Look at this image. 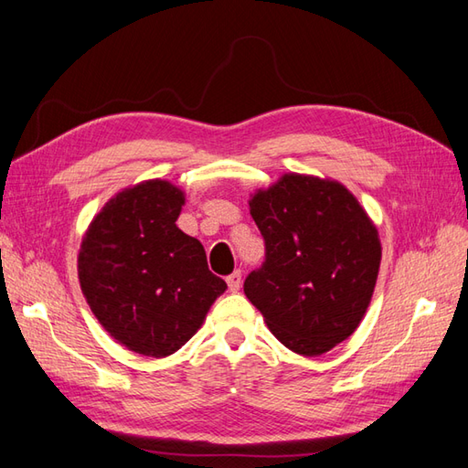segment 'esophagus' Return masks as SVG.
I'll list each match as a JSON object with an SVG mask.
<instances>
[{"label": "esophagus", "mask_w": 468, "mask_h": 468, "mask_svg": "<svg viewBox=\"0 0 468 468\" xmlns=\"http://www.w3.org/2000/svg\"><path fill=\"white\" fill-rule=\"evenodd\" d=\"M226 282H228V288H230V292H238V290H240V286H242V272H240V270H236V272L228 276Z\"/></svg>", "instance_id": "1"}]
</instances>
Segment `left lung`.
<instances>
[{
  "instance_id": "1",
  "label": "left lung",
  "mask_w": 468,
  "mask_h": 468,
  "mask_svg": "<svg viewBox=\"0 0 468 468\" xmlns=\"http://www.w3.org/2000/svg\"><path fill=\"white\" fill-rule=\"evenodd\" d=\"M250 214L266 256L244 294L286 348L324 355L356 330L375 292V224L345 186L300 174L258 192Z\"/></svg>"
}]
</instances>
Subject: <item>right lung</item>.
<instances>
[{
    "label": "right lung",
    "mask_w": 468,
    "mask_h": 468,
    "mask_svg": "<svg viewBox=\"0 0 468 468\" xmlns=\"http://www.w3.org/2000/svg\"><path fill=\"white\" fill-rule=\"evenodd\" d=\"M184 194L164 180L120 192L90 224L78 274L91 313L133 352L182 348L228 288L207 270L204 246L178 220Z\"/></svg>",
    "instance_id": "add662e5"
}]
</instances>
